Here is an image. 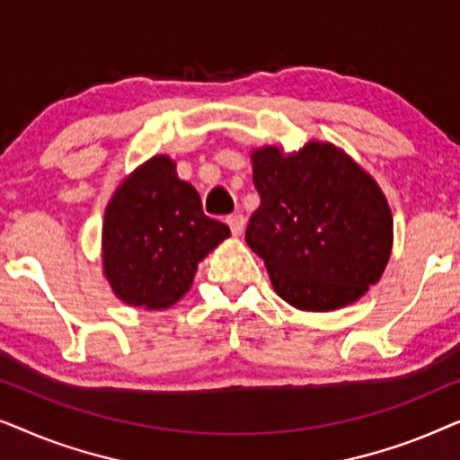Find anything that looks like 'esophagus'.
Returning a JSON list of instances; mask_svg holds the SVG:
<instances>
[{"label": "esophagus", "mask_w": 460, "mask_h": 460, "mask_svg": "<svg viewBox=\"0 0 460 460\" xmlns=\"http://www.w3.org/2000/svg\"><path fill=\"white\" fill-rule=\"evenodd\" d=\"M226 224L230 226L232 234L234 236H241L243 230H244V217L241 216V213H234V216H228V219H226Z\"/></svg>", "instance_id": "34e87169"}]
</instances>
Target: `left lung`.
Segmentation results:
<instances>
[{
  "mask_svg": "<svg viewBox=\"0 0 460 460\" xmlns=\"http://www.w3.org/2000/svg\"><path fill=\"white\" fill-rule=\"evenodd\" d=\"M261 203L244 241L266 263L274 291L304 312L354 304L381 280L392 255L385 194L343 148L310 140L299 150L251 153Z\"/></svg>",
  "mask_w": 460,
  "mask_h": 460,
  "instance_id": "obj_1",
  "label": "left lung"
}]
</instances>
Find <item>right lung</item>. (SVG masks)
Masks as SVG:
<instances>
[{
    "instance_id": "obj_1",
    "label": "right lung",
    "mask_w": 460,
    "mask_h": 460,
    "mask_svg": "<svg viewBox=\"0 0 460 460\" xmlns=\"http://www.w3.org/2000/svg\"><path fill=\"white\" fill-rule=\"evenodd\" d=\"M230 236L207 217L197 188L178 178L167 155L136 167L104 211L102 272L131 307L167 310L190 291L199 261Z\"/></svg>"
}]
</instances>
